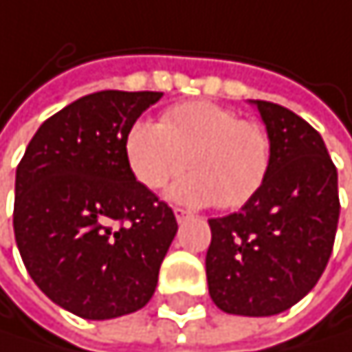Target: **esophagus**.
<instances>
[{
  "label": "esophagus",
  "instance_id": "1",
  "mask_svg": "<svg viewBox=\"0 0 352 352\" xmlns=\"http://www.w3.org/2000/svg\"><path fill=\"white\" fill-rule=\"evenodd\" d=\"M174 214H176V220L178 222H184L186 218H190V212L182 210V208H174Z\"/></svg>",
  "mask_w": 352,
  "mask_h": 352
}]
</instances>
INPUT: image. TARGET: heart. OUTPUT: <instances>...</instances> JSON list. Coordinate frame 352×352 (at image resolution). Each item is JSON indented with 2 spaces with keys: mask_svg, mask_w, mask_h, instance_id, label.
<instances>
[{
  "mask_svg": "<svg viewBox=\"0 0 352 352\" xmlns=\"http://www.w3.org/2000/svg\"><path fill=\"white\" fill-rule=\"evenodd\" d=\"M124 153L144 188H162L188 168L192 174L172 186V199L237 210L265 186L275 146L260 121L212 100H188L168 107L160 124L134 121Z\"/></svg>",
  "mask_w": 352,
  "mask_h": 352,
  "instance_id": "obj_1",
  "label": "heart"
}]
</instances>
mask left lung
Segmentation results:
<instances>
[{"label": "left lung", "mask_w": 352, "mask_h": 352, "mask_svg": "<svg viewBox=\"0 0 352 352\" xmlns=\"http://www.w3.org/2000/svg\"><path fill=\"white\" fill-rule=\"evenodd\" d=\"M273 138L271 174L239 212L212 218L206 275L214 305L269 317L315 287L336 239L338 172L321 134L289 109L254 100Z\"/></svg>", "instance_id": "1"}]
</instances>
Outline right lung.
Masks as SVG:
<instances>
[{
    "label": "right lung",
    "instance_id": "obj_1",
    "mask_svg": "<svg viewBox=\"0 0 352 352\" xmlns=\"http://www.w3.org/2000/svg\"><path fill=\"white\" fill-rule=\"evenodd\" d=\"M162 92L87 94L39 126L16 168L14 237L37 287L83 319L142 309L178 231L124 140Z\"/></svg>",
    "mask_w": 352,
    "mask_h": 352
}]
</instances>
